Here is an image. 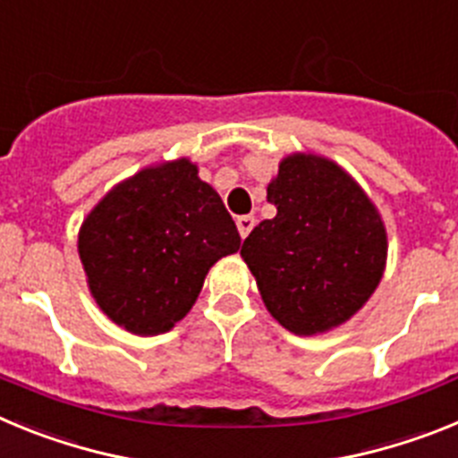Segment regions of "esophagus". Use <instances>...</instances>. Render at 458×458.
<instances>
[{
  "instance_id": "esophagus-1",
  "label": "esophagus",
  "mask_w": 458,
  "mask_h": 458,
  "mask_svg": "<svg viewBox=\"0 0 458 458\" xmlns=\"http://www.w3.org/2000/svg\"><path fill=\"white\" fill-rule=\"evenodd\" d=\"M254 217L252 216H241L236 220V226H238V233H241V238H248L250 232L254 229Z\"/></svg>"
}]
</instances>
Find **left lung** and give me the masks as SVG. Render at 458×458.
<instances>
[{
	"label": "left lung",
	"instance_id": "obj_1",
	"mask_svg": "<svg viewBox=\"0 0 458 458\" xmlns=\"http://www.w3.org/2000/svg\"><path fill=\"white\" fill-rule=\"evenodd\" d=\"M273 220L241 248L268 311L295 335L349 321L383 277L386 226L367 194L335 163L289 156L268 185Z\"/></svg>",
	"mask_w": 458,
	"mask_h": 458
}]
</instances>
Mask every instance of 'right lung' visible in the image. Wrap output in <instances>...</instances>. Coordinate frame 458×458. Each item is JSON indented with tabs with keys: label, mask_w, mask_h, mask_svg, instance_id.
<instances>
[{
	"label": "right lung",
	"mask_w": 458,
	"mask_h": 458,
	"mask_svg": "<svg viewBox=\"0 0 458 458\" xmlns=\"http://www.w3.org/2000/svg\"><path fill=\"white\" fill-rule=\"evenodd\" d=\"M238 248L220 194L185 157L105 194L78 241L96 302L135 335L167 333L194 305L210 266Z\"/></svg>",
	"instance_id": "1"
}]
</instances>
